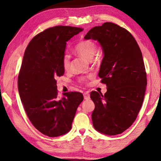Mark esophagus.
Returning a JSON list of instances; mask_svg holds the SVG:
<instances>
[{
	"instance_id": "34e87169",
	"label": "esophagus",
	"mask_w": 161,
	"mask_h": 161,
	"mask_svg": "<svg viewBox=\"0 0 161 161\" xmlns=\"http://www.w3.org/2000/svg\"><path fill=\"white\" fill-rule=\"evenodd\" d=\"M84 97L85 100H89L90 99V94L88 92H85L84 93Z\"/></svg>"
}]
</instances>
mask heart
<instances>
[{
  "label": "heart",
  "instance_id": "b5f03b06",
  "mask_svg": "<svg viewBox=\"0 0 161 161\" xmlns=\"http://www.w3.org/2000/svg\"><path fill=\"white\" fill-rule=\"evenodd\" d=\"M76 53L84 58L85 59L91 61L97 52V46L91 40H84L79 42L75 47ZM70 57L68 54H64L62 59V65L64 70H68L70 68ZM84 80H82L84 81Z\"/></svg>",
  "mask_w": 161,
  "mask_h": 161
}]
</instances>
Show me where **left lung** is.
Wrapping results in <instances>:
<instances>
[{
  "label": "left lung",
  "mask_w": 161,
  "mask_h": 161,
  "mask_svg": "<svg viewBox=\"0 0 161 161\" xmlns=\"http://www.w3.org/2000/svg\"><path fill=\"white\" fill-rule=\"evenodd\" d=\"M86 40L97 41L103 51L99 77L107 91H92V121L95 130L108 136L124 132L136 120L147 86L141 50L127 30L107 22L91 29Z\"/></svg>",
  "instance_id": "left-lung-1"
}]
</instances>
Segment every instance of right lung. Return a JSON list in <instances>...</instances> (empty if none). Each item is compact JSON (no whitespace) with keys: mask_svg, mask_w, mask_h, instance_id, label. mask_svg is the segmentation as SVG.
<instances>
[{"mask_svg":"<svg viewBox=\"0 0 161 161\" xmlns=\"http://www.w3.org/2000/svg\"><path fill=\"white\" fill-rule=\"evenodd\" d=\"M82 30L71 26L48 28L30 41L24 53L18 77L20 100L34 126L49 137L70 131L84 100L79 92H68L58 97L56 81L64 73L66 42Z\"/></svg>","mask_w":161,"mask_h":161,"instance_id":"add662e5","label":"right lung"}]
</instances>
